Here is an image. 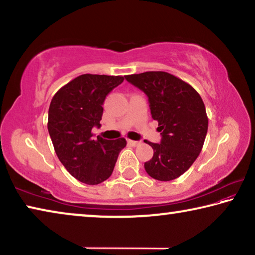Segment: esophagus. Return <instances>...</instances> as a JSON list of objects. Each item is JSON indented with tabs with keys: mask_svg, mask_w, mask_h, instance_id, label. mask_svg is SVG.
<instances>
[{
	"mask_svg": "<svg viewBox=\"0 0 255 255\" xmlns=\"http://www.w3.org/2000/svg\"><path fill=\"white\" fill-rule=\"evenodd\" d=\"M128 143L130 144L131 146H138V145L140 144V141H138V140H130V139H129Z\"/></svg>",
	"mask_w": 255,
	"mask_h": 255,
	"instance_id": "1",
	"label": "esophagus"
}]
</instances>
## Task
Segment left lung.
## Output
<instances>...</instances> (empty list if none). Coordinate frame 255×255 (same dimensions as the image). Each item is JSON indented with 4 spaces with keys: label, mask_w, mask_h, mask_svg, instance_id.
<instances>
[{
    "label": "left lung",
    "mask_w": 255,
    "mask_h": 255,
    "mask_svg": "<svg viewBox=\"0 0 255 255\" xmlns=\"http://www.w3.org/2000/svg\"><path fill=\"white\" fill-rule=\"evenodd\" d=\"M148 97L152 118L158 123L161 144L147 141L154 155L144 164L149 176L171 181L182 175L199 156L208 130L205 103L187 82L166 72L126 75Z\"/></svg>",
    "instance_id": "1"
}]
</instances>
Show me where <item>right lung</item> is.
<instances>
[{
	"instance_id": "obj_1",
	"label": "right lung",
	"mask_w": 255,
	"mask_h": 255,
	"mask_svg": "<svg viewBox=\"0 0 255 255\" xmlns=\"http://www.w3.org/2000/svg\"><path fill=\"white\" fill-rule=\"evenodd\" d=\"M124 76L83 74L60 88L48 110L49 136L55 152L72 176L85 184H99L112 174L125 138L93 139L100 127L106 97L122 84Z\"/></svg>"
}]
</instances>
